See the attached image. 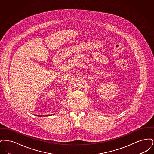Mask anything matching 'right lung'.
I'll return each instance as SVG.
<instances>
[{
	"label": "right lung",
	"mask_w": 154,
	"mask_h": 154,
	"mask_svg": "<svg viewBox=\"0 0 154 154\" xmlns=\"http://www.w3.org/2000/svg\"><path fill=\"white\" fill-rule=\"evenodd\" d=\"M39 116V117H42V116H40V115H39V116Z\"/></svg>",
	"instance_id": "obj_1"
}]
</instances>
